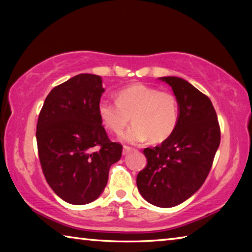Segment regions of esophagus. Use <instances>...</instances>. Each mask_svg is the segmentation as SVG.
<instances>
[{"instance_id":"1","label":"esophagus","mask_w":252,"mask_h":252,"mask_svg":"<svg viewBox=\"0 0 252 252\" xmlns=\"http://www.w3.org/2000/svg\"><path fill=\"white\" fill-rule=\"evenodd\" d=\"M130 151H132V148H130V147H126V146H125V147H123V151H122V155H123V156H126V155H127V153H129Z\"/></svg>"}]
</instances>
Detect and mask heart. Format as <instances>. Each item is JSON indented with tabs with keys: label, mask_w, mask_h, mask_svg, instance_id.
I'll return each instance as SVG.
<instances>
[{
	"label": "heart",
	"mask_w": 252,
	"mask_h": 252,
	"mask_svg": "<svg viewBox=\"0 0 252 252\" xmlns=\"http://www.w3.org/2000/svg\"><path fill=\"white\" fill-rule=\"evenodd\" d=\"M97 116L105 127L120 133L130 122H134L121 140L141 143L149 139L161 143L176 130L180 116L177 96L171 92L143 83L131 84L117 93V102L102 99L97 103Z\"/></svg>",
	"instance_id": "heart-1"
}]
</instances>
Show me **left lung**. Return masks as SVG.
I'll return each instance as SVG.
<instances>
[{"label":"left lung","instance_id":"8db88e82","mask_svg":"<svg viewBox=\"0 0 252 252\" xmlns=\"http://www.w3.org/2000/svg\"><path fill=\"white\" fill-rule=\"evenodd\" d=\"M159 79L172 88L180 116L169 139L143 150L148 164L136 177V186L149 203L171 208L203 185L219 148L220 127L210 99L197 88L177 76Z\"/></svg>","mask_w":252,"mask_h":252}]
</instances>
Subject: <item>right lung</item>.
<instances>
[{"label":"right lung","instance_id":"obj_1","mask_svg":"<svg viewBox=\"0 0 252 252\" xmlns=\"http://www.w3.org/2000/svg\"><path fill=\"white\" fill-rule=\"evenodd\" d=\"M104 89L100 75L82 73L53 88L36 126L37 151L54 193L71 204L100 197L122 146L111 142L97 116Z\"/></svg>","mask_w":252,"mask_h":252}]
</instances>
